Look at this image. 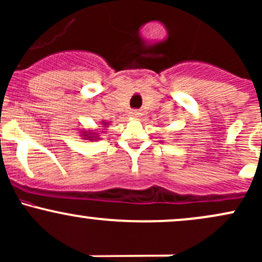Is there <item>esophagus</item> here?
Wrapping results in <instances>:
<instances>
[{
	"instance_id": "1",
	"label": "esophagus",
	"mask_w": 262,
	"mask_h": 262,
	"mask_svg": "<svg viewBox=\"0 0 262 262\" xmlns=\"http://www.w3.org/2000/svg\"><path fill=\"white\" fill-rule=\"evenodd\" d=\"M140 116H142V113H140V112H138V111H132L130 112V117L132 118H139Z\"/></svg>"
}]
</instances>
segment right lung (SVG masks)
<instances>
[{
  "label": "right lung",
  "mask_w": 262,
  "mask_h": 262,
  "mask_svg": "<svg viewBox=\"0 0 262 262\" xmlns=\"http://www.w3.org/2000/svg\"><path fill=\"white\" fill-rule=\"evenodd\" d=\"M102 125H103V128H107L108 122H105V120H102ZM82 137H83V139L91 140V142H94V140L100 139L98 132H93V130H83L82 132Z\"/></svg>",
  "instance_id": "right-lung-1"
}]
</instances>
